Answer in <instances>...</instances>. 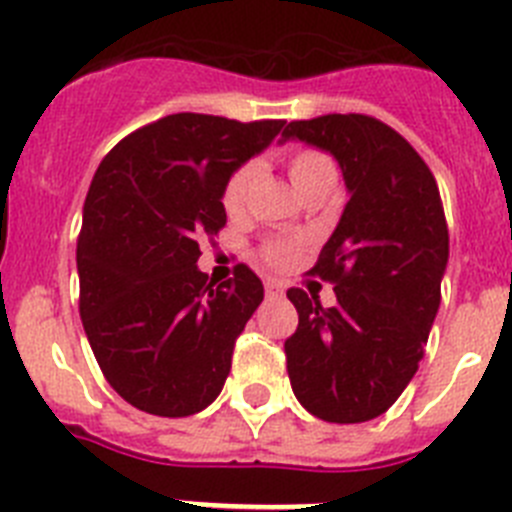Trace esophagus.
<instances>
[{
	"label": "esophagus",
	"instance_id": "1",
	"mask_svg": "<svg viewBox=\"0 0 512 512\" xmlns=\"http://www.w3.org/2000/svg\"><path fill=\"white\" fill-rule=\"evenodd\" d=\"M264 289L269 300H279V297H284V287L279 282H274V279H266Z\"/></svg>",
	"mask_w": 512,
	"mask_h": 512
}]
</instances>
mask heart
Returning a JSON list of instances; mask_svg holds the SVG:
<instances>
[{"label": "heart", "instance_id": "heart-1", "mask_svg": "<svg viewBox=\"0 0 512 512\" xmlns=\"http://www.w3.org/2000/svg\"><path fill=\"white\" fill-rule=\"evenodd\" d=\"M287 171L297 192H305L307 187H315V184H325L336 179V166H333V161H330L323 151H318V148H297V151L289 153ZM253 176H256V166L253 164H241L228 176V182L223 184V194H220V200H223V207L228 215H235V212L243 210ZM264 259L271 261V264H289V261L295 259V243H266Z\"/></svg>", "mask_w": 512, "mask_h": 512}]
</instances>
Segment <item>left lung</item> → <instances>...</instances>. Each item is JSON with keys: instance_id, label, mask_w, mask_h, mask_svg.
<instances>
[{"instance_id": "1", "label": "left lung", "mask_w": 512, "mask_h": 512, "mask_svg": "<svg viewBox=\"0 0 512 512\" xmlns=\"http://www.w3.org/2000/svg\"><path fill=\"white\" fill-rule=\"evenodd\" d=\"M284 140L328 151L348 202L310 274L336 305L289 289L300 323L284 343L292 392L328 423H364L418 372L441 305L449 228L431 169L408 140L369 115L289 122Z\"/></svg>"}]
</instances>
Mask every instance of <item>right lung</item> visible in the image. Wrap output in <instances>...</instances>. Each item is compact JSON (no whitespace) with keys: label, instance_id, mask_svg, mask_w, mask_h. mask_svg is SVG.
<instances>
[{"label":"right lung","instance_id":"right-lung-1","mask_svg":"<svg viewBox=\"0 0 512 512\" xmlns=\"http://www.w3.org/2000/svg\"><path fill=\"white\" fill-rule=\"evenodd\" d=\"M282 128L179 112L102 158L76 243L79 312L104 379L133 408L187 418L223 390L264 284L246 264L207 282L200 241L228 220V176Z\"/></svg>","mask_w":512,"mask_h":512}]
</instances>
